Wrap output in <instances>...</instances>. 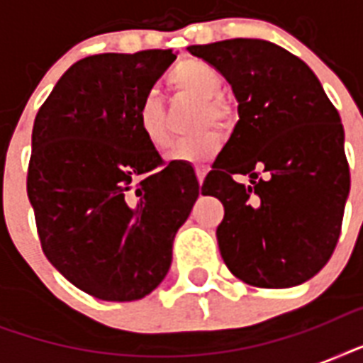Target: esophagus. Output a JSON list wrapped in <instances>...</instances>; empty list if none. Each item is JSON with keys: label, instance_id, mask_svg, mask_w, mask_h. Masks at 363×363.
I'll return each mask as SVG.
<instances>
[{"label": "esophagus", "instance_id": "34e87169", "mask_svg": "<svg viewBox=\"0 0 363 363\" xmlns=\"http://www.w3.org/2000/svg\"><path fill=\"white\" fill-rule=\"evenodd\" d=\"M207 171H209V167H207V165H198V167H196V177H198L199 184L203 182L205 175H207Z\"/></svg>", "mask_w": 363, "mask_h": 363}]
</instances>
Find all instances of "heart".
Returning <instances> with one entry per match:
<instances>
[{"label": "heart", "mask_w": 363, "mask_h": 363, "mask_svg": "<svg viewBox=\"0 0 363 363\" xmlns=\"http://www.w3.org/2000/svg\"><path fill=\"white\" fill-rule=\"evenodd\" d=\"M169 86L175 92L188 94V96L201 99L199 125H207L211 122H216V124L232 122V105L220 96L224 77L215 65L201 62V60H184L169 73ZM137 125L145 141L156 150H165L171 145L165 107L156 94H147L141 99V104L137 107ZM222 143H224L222 131L218 128H207L196 135L181 139L171 148L167 160L173 164H209L211 160L220 152Z\"/></svg>", "instance_id": "obj_1"}]
</instances>
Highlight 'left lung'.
<instances>
[{
	"mask_svg": "<svg viewBox=\"0 0 363 363\" xmlns=\"http://www.w3.org/2000/svg\"><path fill=\"white\" fill-rule=\"evenodd\" d=\"M188 50L215 65L239 101L238 125L203 182L205 196L224 205V264L250 286L301 284L332 258L350 190L337 109L307 64L279 45L228 39ZM233 174H250L251 186Z\"/></svg>",
	"mask_w": 363,
	"mask_h": 363,
	"instance_id": "1",
	"label": "left lung"
}]
</instances>
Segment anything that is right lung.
<instances>
[{
    "label": "right lung",
    "mask_w": 363,
    "mask_h": 363,
    "mask_svg": "<svg viewBox=\"0 0 363 363\" xmlns=\"http://www.w3.org/2000/svg\"><path fill=\"white\" fill-rule=\"evenodd\" d=\"M175 58L169 48L79 60L33 122L26 184L43 252L94 298L152 292L199 196L192 165L165 164L137 125L141 99Z\"/></svg>",
    "instance_id": "obj_1"
}]
</instances>
